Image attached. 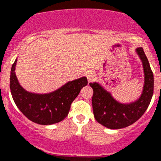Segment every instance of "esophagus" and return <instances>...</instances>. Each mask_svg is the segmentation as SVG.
<instances>
[{"label": "esophagus", "mask_w": 161, "mask_h": 161, "mask_svg": "<svg viewBox=\"0 0 161 161\" xmlns=\"http://www.w3.org/2000/svg\"><path fill=\"white\" fill-rule=\"evenodd\" d=\"M95 77V74L94 73L93 71H88L86 73V78H87L88 82H91V81L93 80Z\"/></svg>", "instance_id": "34e87169"}]
</instances>
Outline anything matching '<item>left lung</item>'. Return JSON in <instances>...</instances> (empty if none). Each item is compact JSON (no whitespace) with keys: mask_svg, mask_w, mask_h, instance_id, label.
<instances>
[{"mask_svg":"<svg viewBox=\"0 0 161 161\" xmlns=\"http://www.w3.org/2000/svg\"><path fill=\"white\" fill-rule=\"evenodd\" d=\"M136 52L141 60L144 74V87L138 99L129 103H122L115 100L98 82L89 84L94 91L92 107L95 119L110 129H120L134 124L144 115L151 102L154 88L153 71L143 48L139 47Z\"/></svg>","mask_w":161,"mask_h":161,"instance_id":"obj_1","label":"left lung"}]
</instances>
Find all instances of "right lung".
I'll return each instance as SVG.
<instances>
[{
	"mask_svg": "<svg viewBox=\"0 0 161 161\" xmlns=\"http://www.w3.org/2000/svg\"><path fill=\"white\" fill-rule=\"evenodd\" d=\"M17 59L10 72V91L18 109L32 122L50 125L61 122L68 115L70 104L81 89L87 85L86 77L66 82L56 91L47 94L31 93L20 85L15 74Z\"/></svg>",
	"mask_w": 161,
	"mask_h": 161,
	"instance_id": "right-lung-1",
	"label": "right lung"
}]
</instances>
